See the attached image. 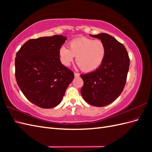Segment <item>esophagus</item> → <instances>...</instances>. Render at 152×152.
Returning <instances> with one entry per match:
<instances>
[{"label": "esophagus", "mask_w": 152, "mask_h": 152, "mask_svg": "<svg viewBox=\"0 0 152 152\" xmlns=\"http://www.w3.org/2000/svg\"><path fill=\"white\" fill-rule=\"evenodd\" d=\"M74 76H75V77H79V76H80V73L75 72V73H74Z\"/></svg>", "instance_id": "esophagus-1"}]
</instances>
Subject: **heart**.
Segmentation results:
<instances>
[{
  "instance_id": "obj_1",
  "label": "heart",
  "mask_w": 152,
  "mask_h": 152,
  "mask_svg": "<svg viewBox=\"0 0 152 152\" xmlns=\"http://www.w3.org/2000/svg\"><path fill=\"white\" fill-rule=\"evenodd\" d=\"M69 48L63 45L59 49L61 62L65 66H69L76 56L77 63L84 72H92L98 68L107 54V47L103 41L85 37L71 40Z\"/></svg>"
}]
</instances>
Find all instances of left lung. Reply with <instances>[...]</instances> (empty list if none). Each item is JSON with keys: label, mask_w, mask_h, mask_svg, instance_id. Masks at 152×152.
<instances>
[{"label": "left lung", "mask_w": 152, "mask_h": 152, "mask_svg": "<svg viewBox=\"0 0 152 152\" xmlns=\"http://www.w3.org/2000/svg\"><path fill=\"white\" fill-rule=\"evenodd\" d=\"M100 39L107 47L102 65L92 72L80 75L84 81L81 94L86 102L95 107H104L112 103L125 86L130 59L124 45L107 34L91 35Z\"/></svg>", "instance_id": "8db88e82"}]
</instances>
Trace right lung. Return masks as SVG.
<instances>
[{
  "label": "right lung",
  "instance_id": "add662e5",
  "mask_svg": "<svg viewBox=\"0 0 152 152\" xmlns=\"http://www.w3.org/2000/svg\"><path fill=\"white\" fill-rule=\"evenodd\" d=\"M66 40L59 35L30 39L18 50L15 76L22 93L42 108L61 103L74 74L60 61L59 50Z\"/></svg>",
  "mask_w": 152,
  "mask_h": 152
}]
</instances>
